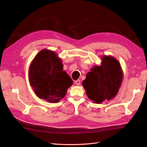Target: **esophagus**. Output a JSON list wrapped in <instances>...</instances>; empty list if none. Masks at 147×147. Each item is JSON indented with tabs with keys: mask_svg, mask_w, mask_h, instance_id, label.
Here are the masks:
<instances>
[{
	"mask_svg": "<svg viewBox=\"0 0 147 147\" xmlns=\"http://www.w3.org/2000/svg\"><path fill=\"white\" fill-rule=\"evenodd\" d=\"M75 83H76V85L79 86L80 84V80H76V81H75Z\"/></svg>",
	"mask_w": 147,
	"mask_h": 147,
	"instance_id": "34e87169",
	"label": "esophagus"
}]
</instances>
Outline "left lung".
Wrapping results in <instances>:
<instances>
[{"mask_svg":"<svg viewBox=\"0 0 147 147\" xmlns=\"http://www.w3.org/2000/svg\"><path fill=\"white\" fill-rule=\"evenodd\" d=\"M123 78L119 61L110 55H102L101 64L90 69L82 82L88 97L93 102L110 101L117 94Z\"/></svg>","mask_w":147,"mask_h":147,"instance_id":"8db88e82","label":"left lung"}]
</instances>
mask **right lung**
Returning a JSON list of instances; mask_svg holds the SVG:
<instances>
[{"instance_id":"add662e5","label":"right lung","mask_w":147,"mask_h":147,"mask_svg":"<svg viewBox=\"0 0 147 147\" xmlns=\"http://www.w3.org/2000/svg\"><path fill=\"white\" fill-rule=\"evenodd\" d=\"M28 79L35 94L50 103L63 99L73 82L63 71L61 59L55 52L47 49L40 51L32 61Z\"/></svg>"}]
</instances>
